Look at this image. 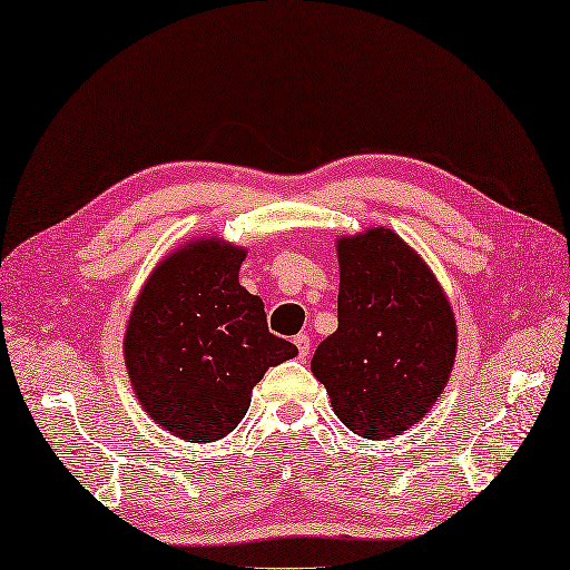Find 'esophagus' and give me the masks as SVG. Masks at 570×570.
Segmentation results:
<instances>
[{
  "label": "esophagus",
  "instance_id": "1",
  "mask_svg": "<svg viewBox=\"0 0 570 570\" xmlns=\"http://www.w3.org/2000/svg\"><path fill=\"white\" fill-rule=\"evenodd\" d=\"M295 346H297V354H299V358H307V354H309V346H312L309 336H307V334H297V336H295Z\"/></svg>",
  "mask_w": 570,
  "mask_h": 570
}]
</instances>
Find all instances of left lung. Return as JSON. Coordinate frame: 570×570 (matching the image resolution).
<instances>
[{
    "label": "left lung",
    "mask_w": 570,
    "mask_h": 570,
    "mask_svg": "<svg viewBox=\"0 0 570 570\" xmlns=\"http://www.w3.org/2000/svg\"><path fill=\"white\" fill-rule=\"evenodd\" d=\"M340 327L312 356L340 421L386 440L433 409L455 362L458 332L433 273L389 228L342 238Z\"/></svg>",
    "instance_id": "8db88e82"
}]
</instances>
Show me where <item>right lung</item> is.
I'll return each instance as SVG.
<instances>
[{
  "label": "right lung",
  "instance_id": "right-lung-1",
  "mask_svg": "<svg viewBox=\"0 0 570 570\" xmlns=\"http://www.w3.org/2000/svg\"><path fill=\"white\" fill-rule=\"evenodd\" d=\"M246 250L196 240L157 265L125 332L139 403L189 443L226 438L243 421L268 366L297 354L271 334L263 299L238 283Z\"/></svg>",
  "mask_w": 570,
  "mask_h": 570
}]
</instances>
